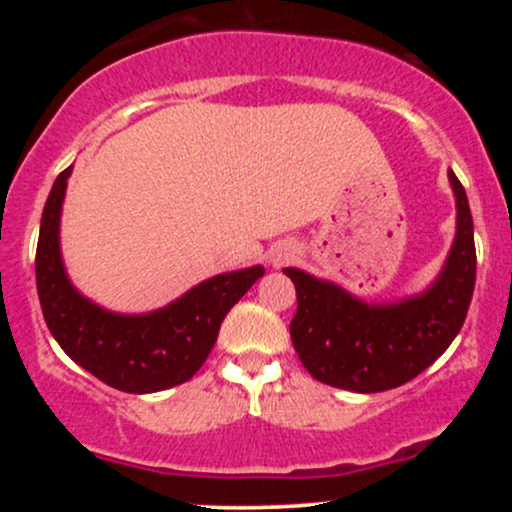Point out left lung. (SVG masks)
Segmentation results:
<instances>
[{"instance_id": "1", "label": "left lung", "mask_w": 512, "mask_h": 512, "mask_svg": "<svg viewBox=\"0 0 512 512\" xmlns=\"http://www.w3.org/2000/svg\"><path fill=\"white\" fill-rule=\"evenodd\" d=\"M450 185L457 236L436 284L421 296L368 305L330 281L284 269L298 298L291 342L315 380L351 392L392 390L424 373L462 330L477 281V248L467 195L452 170Z\"/></svg>"}]
</instances>
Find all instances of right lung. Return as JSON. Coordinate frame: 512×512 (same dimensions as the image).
Masks as SVG:
<instances>
[{
    "instance_id": "right-lung-1",
    "label": "right lung",
    "mask_w": 512,
    "mask_h": 512,
    "mask_svg": "<svg viewBox=\"0 0 512 512\" xmlns=\"http://www.w3.org/2000/svg\"><path fill=\"white\" fill-rule=\"evenodd\" d=\"M72 166L57 175L40 219L35 284L52 337L72 361L115 390L146 395L187 383L214 349L228 310L264 274L240 269L202 281L149 315H115L69 284L60 255V211Z\"/></svg>"
}]
</instances>
